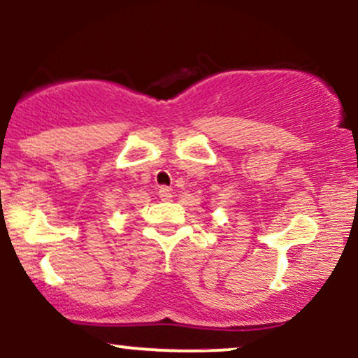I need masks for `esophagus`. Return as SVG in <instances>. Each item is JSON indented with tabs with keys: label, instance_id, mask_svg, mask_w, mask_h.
<instances>
[{
	"label": "esophagus",
	"instance_id": "1",
	"mask_svg": "<svg viewBox=\"0 0 358 358\" xmlns=\"http://www.w3.org/2000/svg\"><path fill=\"white\" fill-rule=\"evenodd\" d=\"M159 199L161 200H170L173 195H171V190L168 187H159V192H158Z\"/></svg>",
	"mask_w": 358,
	"mask_h": 358
}]
</instances>
